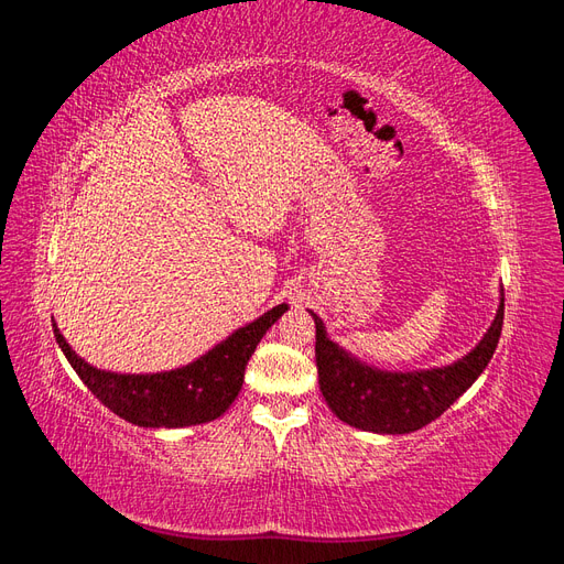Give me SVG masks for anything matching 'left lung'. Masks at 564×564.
<instances>
[{"label":"left lung","instance_id":"left-lung-1","mask_svg":"<svg viewBox=\"0 0 564 564\" xmlns=\"http://www.w3.org/2000/svg\"><path fill=\"white\" fill-rule=\"evenodd\" d=\"M315 319V362L319 390L332 412L360 431L404 435L429 425L464 395L497 350L503 327V299L485 338L449 367L425 371H381L362 365L329 340Z\"/></svg>","mask_w":564,"mask_h":564}]
</instances>
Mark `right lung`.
I'll return each instance as SVG.
<instances>
[{
  "mask_svg": "<svg viewBox=\"0 0 564 564\" xmlns=\"http://www.w3.org/2000/svg\"><path fill=\"white\" fill-rule=\"evenodd\" d=\"M286 313V303L220 340L199 360L160 373L96 369L67 346L54 322L56 344L77 377L110 412L141 429H185L218 419L240 395L245 367L265 332Z\"/></svg>",
  "mask_w": 564,
  "mask_h": 564,
  "instance_id": "1",
  "label": "right lung"
}]
</instances>
